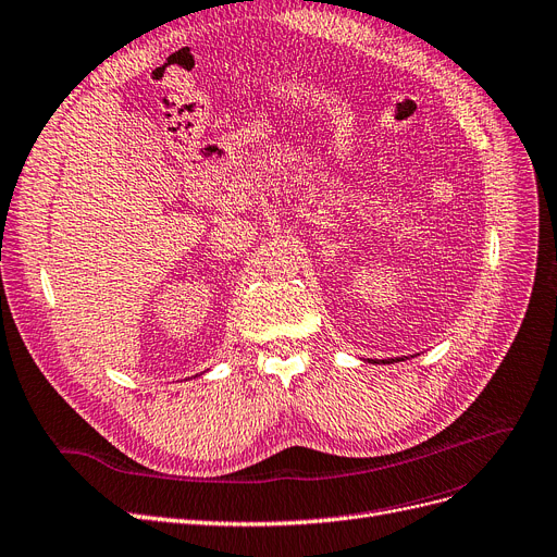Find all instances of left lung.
<instances>
[{"instance_id":"1","label":"left lung","mask_w":557,"mask_h":557,"mask_svg":"<svg viewBox=\"0 0 557 557\" xmlns=\"http://www.w3.org/2000/svg\"><path fill=\"white\" fill-rule=\"evenodd\" d=\"M385 362V360H383ZM387 362H397V360H387Z\"/></svg>"}]
</instances>
